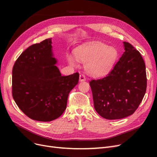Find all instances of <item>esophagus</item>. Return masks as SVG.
Listing matches in <instances>:
<instances>
[{"mask_svg": "<svg viewBox=\"0 0 157 157\" xmlns=\"http://www.w3.org/2000/svg\"><path fill=\"white\" fill-rule=\"evenodd\" d=\"M79 80L80 82H83L86 80V77H85V76L82 74L80 75V77H79Z\"/></svg>", "mask_w": 157, "mask_h": 157, "instance_id": "obj_1", "label": "esophagus"}]
</instances>
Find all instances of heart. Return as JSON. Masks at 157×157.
Returning <instances> with one entry per match:
<instances>
[{
  "instance_id": "b5f03b06",
  "label": "heart",
  "mask_w": 157,
  "mask_h": 157,
  "mask_svg": "<svg viewBox=\"0 0 157 157\" xmlns=\"http://www.w3.org/2000/svg\"><path fill=\"white\" fill-rule=\"evenodd\" d=\"M76 59L86 62L87 72L94 77L107 75L114 65L117 57V51L111 46L99 42H90L77 47L74 50ZM69 63L76 65V59L72 56H67Z\"/></svg>"
}]
</instances>
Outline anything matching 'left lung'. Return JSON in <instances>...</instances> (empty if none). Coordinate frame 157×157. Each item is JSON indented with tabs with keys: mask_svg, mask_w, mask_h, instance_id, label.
<instances>
[{
	"mask_svg": "<svg viewBox=\"0 0 157 157\" xmlns=\"http://www.w3.org/2000/svg\"><path fill=\"white\" fill-rule=\"evenodd\" d=\"M123 44L125 51L107 77L90 82L95 110L109 120L132 115L146 92L144 59L132 44Z\"/></svg>",
	"mask_w": 157,
	"mask_h": 157,
	"instance_id": "left-lung-1",
	"label": "left lung"
}]
</instances>
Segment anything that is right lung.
Instances as JSON below:
<instances>
[{
    "instance_id": "right-lung-1",
    "label": "right lung",
    "mask_w": 157,
    "mask_h": 157,
    "mask_svg": "<svg viewBox=\"0 0 157 157\" xmlns=\"http://www.w3.org/2000/svg\"><path fill=\"white\" fill-rule=\"evenodd\" d=\"M52 39L33 44L16 61L12 69V96L28 117L50 122L67 107L69 94L78 84L79 74L62 76L56 64Z\"/></svg>"
}]
</instances>
